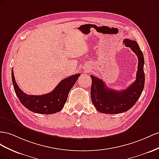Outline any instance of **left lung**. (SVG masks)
<instances>
[{
  "label": "left lung",
  "instance_id": "1",
  "mask_svg": "<svg viewBox=\"0 0 159 159\" xmlns=\"http://www.w3.org/2000/svg\"><path fill=\"white\" fill-rule=\"evenodd\" d=\"M126 47H129L138 57V69L134 82L127 89L117 91L108 88L102 80L93 75L90 96L96 109L102 113L119 114L132 108L141 95L144 86V59L143 54L135 40H124Z\"/></svg>",
  "mask_w": 159,
  "mask_h": 159
}]
</instances>
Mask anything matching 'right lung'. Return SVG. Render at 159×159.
<instances>
[{
  "instance_id": "add662e5",
  "label": "right lung",
  "mask_w": 159,
  "mask_h": 159,
  "mask_svg": "<svg viewBox=\"0 0 159 159\" xmlns=\"http://www.w3.org/2000/svg\"><path fill=\"white\" fill-rule=\"evenodd\" d=\"M12 81L17 97L29 111L39 114L50 115L61 111L64 107L70 90L80 74H76L61 80L52 91L43 95H29L19 87L12 69Z\"/></svg>"
}]
</instances>
